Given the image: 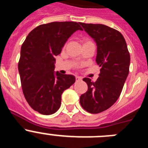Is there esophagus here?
<instances>
[{"mask_svg": "<svg viewBox=\"0 0 148 148\" xmlns=\"http://www.w3.org/2000/svg\"><path fill=\"white\" fill-rule=\"evenodd\" d=\"M82 78H81V77H79V76H76V77H75V80H76L77 82H79V81H82Z\"/></svg>", "mask_w": 148, "mask_h": 148, "instance_id": "obj_1", "label": "esophagus"}]
</instances>
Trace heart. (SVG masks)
I'll list each match as a JSON object with an SVG mask.
<instances>
[{
  "mask_svg": "<svg viewBox=\"0 0 148 148\" xmlns=\"http://www.w3.org/2000/svg\"><path fill=\"white\" fill-rule=\"evenodd\" d=\"M89 43H92L91 40H88V39H85V40H84V44H89Z\"/></svg>",
  "mask_w": 148,
  "mask_h": 148,
  "instance_id": "heart-1",
  "label": "heart"
}]
</instances>
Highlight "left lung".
Segmentation results:
<instances>
[{
    "label": "left lung",
    "instance_id": "8db88e82",
    "mask_svg": "<svg viewBox=\"0 0 148 148\" xmlns=\"http://www.w3.org/2000/svg\"><path fill=\"white\" fill-rule=\"evenodd\" d=\"M97 45L96 63L101 67L99 77L92 82L83 78L88 90L80 97L82 108L90 113H99L116 102L129 73L130 57L121 32L103 24L80 23Z\"/></svg>",
    "mask_w": 148,
    "mask_h": 148
}]
</instances>
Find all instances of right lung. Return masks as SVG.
Instances as JSON below:
<instances>
[{
	"mask_svg": "<svg viewBox=\"0 0 148 148\" xmlns=\"http://www.w3.org/2000/svg\"><path fill=\"white\" fill-rule=\"evenodd\" d=\"M77 30H83L77 22L41 24L29 33L22 44L18 62L22 90L30 107L40 114L56 113L63 92L75 83L74 75L54 70L55 57Z\"/></svg>",
	"mask_w": 148,
	"mask_h": 148,
	"instance_id": "right-lung-1",
	"label": "right lung"
}]
</instances>
